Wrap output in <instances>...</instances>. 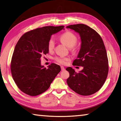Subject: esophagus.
<instances>
[{
    "instance_id": "34e87169",
    "label": "esophagus",
    "mask_w": 121,
    "mask_h": 121,
    "mask_svg": "<svg viewBox=\"0 0 121 121\" xmlns=\"http://www.w3.org/2000/svg\"><path fill=\"white\" fill-rule=\"evenodd\" d=\"M60 68H61V70H64L65 69V68H64V66H60Z\"/></svg>"
}]
</instances>
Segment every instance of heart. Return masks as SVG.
<instances>
[{
    "label": "heart",
    "instance_id": "b5f03b06",
    "mask_svg": "<svg viewBox=\"0 0 121 121\" xmlns=\"http://www.w3.org/2000/svg\"><path fill=\"white\" fill-rule=\"evenodd\" d=\"M60 42L69 48L70 51L75 52L77 50L76 44L77 42V36L69 31H65L60 36ZM47 47L49 51L54 49L55 42L53 38H51L47 43ZM54 60L61 65H66L70 60L69 57H55Z\"/></svg>",
    "mask_w": 121,
    "mask_h": 121
}]
</instances>
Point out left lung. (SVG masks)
Wrapping results in <instances>:
<instances>
[{
	"mask_svg": "<svg viewBox=\"0 0 121 121\" xmlns=\"http://www.w3.org/2000/svg\"><path fill=\"white\" fill-rule=\"evenodd\" d=\"M79 33L81 48L73 65L83 67L77 73L67 67L69 77L67 79L69 87L79 95L87 96L99 91L105 82L108 73V61L103 41L94 29L79 24L66 27Z\"/></svg>",
	"mask_w": 121,
	"mask_h": 121,
	"instance_id": "obj_1",
	"label": "left lung"
}]
</instances>
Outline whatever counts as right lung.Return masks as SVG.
Returning a JSON list of instances; mask_svg holds the SVG:
<instances>
[{"mask_svg": "<svg viewBox=\"0 0 121 121\" xmlns=\"http://www.w3.org/2000/svg\"><path fill=\"white\" fill-rule=\"evenodd\" d=\"M64 26H45L27 31L18 41L10 63L13 78L20 91L31 96L45 92L60 71L52 63L46 68L40 65V58L48 53L47 43L51 35Z\"/></svg>", "mask_w": 121, "mask_h": 121, "instance_id": "1", "label": "right lung"}]
</instances>
